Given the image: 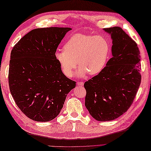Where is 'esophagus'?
I'll list each match as a JSON object with an SVG mask.
<instances>
[{
    "label": "esophagus",
    "mask_w": 151,
    "mask_h": 151,
    "mask_svg": "<svg viewBox=\"0 0 151 151\" xmlns=\"http://www.w3.org/2000/svg\"><path fill=\"white\" fill-rule=\"evenodd\" d=\"M76 84H77V86H84V82H78L77 83H76Z\"/></svg>",
    "instance_id": "esophagus-1"
}]
</instances>
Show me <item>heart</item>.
Returning <instances> with one entry per match:
<instances>
[{"label": "heart", "instance_id": "b5f03b06", "mask_svg": "<svg viewBox=\"0 0 151 151\" xmlns=\"http://www.w3.org/2000/svg\"><path fill=\"white\" fill-rule=\"evenodd\" d=\"M110 45L103 36L77 34L70 38L64 45V50H58L55 58L67 77H71L74 70L81 67L77 73L80 77L86 74L97 75L106 65Z\"/></svg>", "mask_w": 151, "mask_h": 151}]
</instances>
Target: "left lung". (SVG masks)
Wrapping results in <instances>:
<instances>
[{
    "instance_id": "obj_1",
    "label": "left lung",
    "mask_w": 151,
    "mask_h": 151,
    "mask_svg": "<svg viewBox=\"0 0 151 151\" xmlns=\"http://www.w3.org/2000/svg\"><path fill=\"white\" fill-rule=\"evenodd\" d=\"M104 30L111 35L112 58L101 73L84 85L86 107L99 121L114 120L125 113L132 104L142 78L137 43L119 27Z\"/></svg>"
}]
</instances>
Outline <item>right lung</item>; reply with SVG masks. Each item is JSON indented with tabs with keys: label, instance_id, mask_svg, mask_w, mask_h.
<instances>
[{
	"label": "right lung",
	"instance_id": "add662e5",
	"mask_svg": "<svg viewBox=\"0 0 151 151\" xmlns=\"http://www.w3.org/2000/svg\"><path fill=\"white\" fill-rule=\"evenodd\" d=\"M70 28L31 30L15 45L8 73L9 90L19 108L36 121L54 119L76 82L65 76L55 58L56 49Z\"/></svg>",
	"mask_w": 151,
	"mask_h": 151
}]
</instances>
